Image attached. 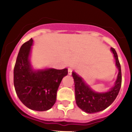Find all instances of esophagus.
Here are the masks:
<instances>
[{"mask_svg": "<svg viewBox=\"0 0 132 132\" xmlns=\"http://www.w3.org/2000/svg\"><path fill=\"white\" fill-rule=\"evenodd\" d=\"M71 73H72V69L70 68H68V75H71Z\"/></svg>", "mask_w": 132, "mask_h": 132, "instance_id": "obj_1", "label": "esophagus"}]
</instances>
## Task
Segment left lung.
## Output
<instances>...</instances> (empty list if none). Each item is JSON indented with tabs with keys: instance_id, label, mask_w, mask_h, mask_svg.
I'll return each instance as SVG.
<instances>
[{
	"instance_id": "1",
	"label": "left lung",
	"mask_w": 132,
	"mask_h": 132,
	"mask_svg": "<svg viewBox=\"0 0 132 132\" xmlns=\"http://www.w3.org/2000/svg\"><path fill=\"white\" fill-rule=\"evenodd\" d=\"M116 59V64L119 70L115 86L108 92L97 93L91 89L84 80L75 72L72 73L74 79L76 103L77 106L89 114L98 112L107 109L113 103L118 95L121 86L122 77L121 65L115 49L111 48Z\"/></svg>"
}]
</instances>
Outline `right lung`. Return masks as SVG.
I'll return each instance as SVG.
<instances>
[{
    "label": "right lung",
    "instance_id": "add662e5",
    "mask_svg": "<svg viewBox=\"0 0 132 132\" xmlns=\"http://www.w3.org/2000/svg\"><path fill=\"white\" fill-rule=\"evenodd\" d=\"M33 40L21 46L14 68V86L21 102L31 110L45 111L56 102L57 91L68 69L49 68L34 71L29 62Z\"/></svg>",
    "mask_w": 132,
    "mask_h": 132
}]
</instances>
